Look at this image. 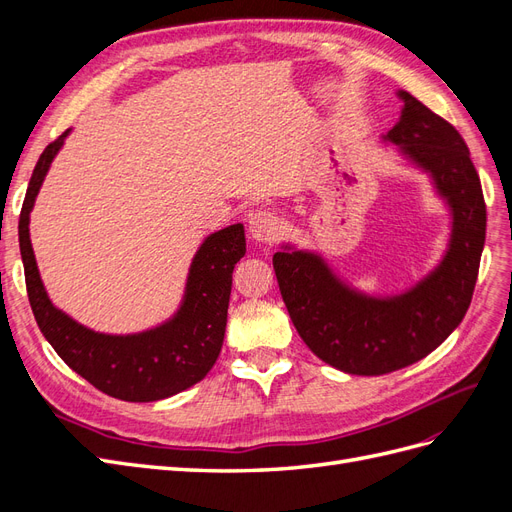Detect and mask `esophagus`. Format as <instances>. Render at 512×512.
<instances>
[{
    "instance_id": "1",
    "label": "esophagus",
    "mask_w": 512,
    "mask_h": 512,
    "mask_svg": "<svg viewBox=\"0 0 512 512\" xmlns=\"http://www.w3.org/2000/svg\"><path fill=\"white\" fill-rule=\"evenodd\" d=\"M282 220L280 215L269 211V209H260L250 215V222H247V230H250L252 239L260 243H273L280 239L282 235Z\"/></svg>"
}]
</instances>
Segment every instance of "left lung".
<instances>
[{"label":"left lung","mask_w":512,"mask_h":512,"mask_svg":"<svg viewBox=\"0 0 512 512\" xmlns=\"http://www.w3.org/2000/svg\"><path fill=\"white\" fill-rule=\"evenodd\" d=\"M404 111L386 134L429 170L453 209V239L442 265L395 299H367L348 290L324 262L307 252H277L273 269L294 329L318 359L346 374L382 376L436 350L466 316L487 207L470 149L446 119L401 91Z\"/></svg>","instance_id":"left-lung-1"}]
</instances>
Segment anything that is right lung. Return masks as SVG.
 Masks as SVG:
<instances>
[{
	"mask_svg": "<svg viewBox=\"0 0 512 512\" xmlns=\"http://www.w3.org/2000/svg\"><path fill=\"white\" fill-rule=\"evenodd\" d=\"M68 134V132H66ZM46 145L27 185L19 218V245L29 305L42 335L64 363L98 391L123 401H158L203 380L218 361L232 288V269L245 254V232L232 224L213 232L194 256L179 314L138 335L94 333L49 301L29 241V211L64 136Z\"/></svg>",
	"mask_w": 512,
	"mask_h": 512,
	"instance_id": "right-lung-1",
	"label": "right lung"
}]
</instances>
